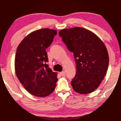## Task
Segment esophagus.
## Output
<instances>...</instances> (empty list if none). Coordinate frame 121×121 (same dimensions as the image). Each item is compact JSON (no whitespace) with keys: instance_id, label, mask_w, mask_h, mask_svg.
Segmentation results:
<instances>
[{"instance_id":"1","label":"esophagus","mask_w":121,"mask_h":121,"mask_svg":"<svg viewBox=\"0 0 121 121\" xmlns=\"http://www.w3.org/2000/svg\"><path fill=\"white\" fill-rule=\"evenodd\" d=\"M60 74L61 76H65V71H62V72L60 73Z\"/></svg>"}]
</instances>
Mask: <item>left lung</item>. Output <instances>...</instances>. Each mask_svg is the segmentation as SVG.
I'll use <instances>...</instances> for the list:
<instances>
[{
	"label": "left lung",
	"mask_w": 121,
	"mask_h": 121,
	"mask_svg": "<svg viewBox=\"0 0 121 121\" xmlns=\"http://www.w3.org/2000/svg\"><path fill=\"white\" fill-rule=\"evenodd\" d=\"M59 34L75 59L77 71L71 81L73 89L81 94L93 92L108 70L109 57L106 46L95 33L82 27L64 29Z\"/></svg>",
	"instance_id": "8db88e82"
}]
</instances>
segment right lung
Returning a JSON list of instances; mask_svg holds the SVG:
<instances>
[{"mask_svg":"<svg viewBox=\"0 0 121 121\" xmlns=\"http://www.w3.org/2000/svg\"><path fill=\"white\" fill-rule=\"evenodd\" d=\"M57 30L42 28L32 32L22 40L17 48L15 59L16 76L25 89L32 95L45 97L53 92L57 81L52 72L45 49L53 42Z\"/></svg>","mask_w":121,"mask_h":121,"instance_id":"right-lung-1","label":"right lung"}]
</instances>
